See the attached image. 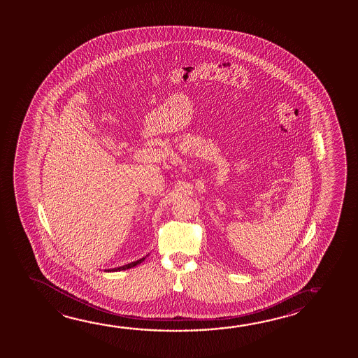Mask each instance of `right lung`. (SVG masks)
Instances as JSON below:
<instances>
[{
    "instance_id": "right-lung-1",
    "label": "right lung",
    "mask_w": 358,
    "mask_h": 358,
    "mask_svg": "<svg viewBox=\"0 0 358 358\" xmlns=\"http://www.w3.org/2000/svg\"><path fill=\"white\" fill-rule=\"evenodd\" d=\"M143 259H145V257L141 258V259H137V261L132 262V264H124V266H122V267H117V268H113V270L107 271H116V272H117V271L129 270V268H131V267H135V266H137V264H141Z\"/></svg>"
}]
</instances>
